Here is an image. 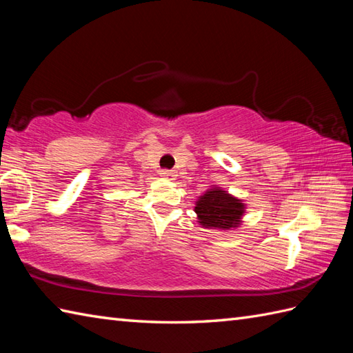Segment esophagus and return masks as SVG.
I'll use <instances>...</instances> for the list:
<instances>
[{
  "instance_id": "1",
  "label": "esophagus",
  "mask_w": 353,
  "mask_h": 353,
  "mask_svg": "<svg viewBox=\"0 0 353 353\" xmlns=\"http://www.w3.org/2000/svg\"><path fill=\"white\" fill-rule=\"evenodd\" d=\"M160 175L163 178H166V179H175L176 172L175 170H169V169H161L160 170Z\"/></svg>"
}]
</instances>
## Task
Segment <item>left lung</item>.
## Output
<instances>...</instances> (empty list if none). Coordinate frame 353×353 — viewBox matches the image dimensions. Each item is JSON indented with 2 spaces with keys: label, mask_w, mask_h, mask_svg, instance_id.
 I'll return each instance as SVG.
<instances>
[{
  "label": "left lung",
  "mask_w": 353,
  "mask_h": 353,
  "mask_svg": "<svg viewBox=\"0 0 353 353\" xmlns=\"http://www.w3.org/2000/svg\"><path fill=\"white\" fill-rule=\"evenodd\" d=\"M194 211L199 223L205 228L231 230L240 223L245 205L222 189H211L199 198Z\"/></svg>",
  "instance_id": "obj_1"
}]
</instances>
